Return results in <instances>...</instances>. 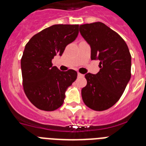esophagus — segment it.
<instances>
[{
  "mask_svg": "<svg viewBox=\"0 0 146 146\" xmlns=\"http://www.w3.org/2000/svg\"><path fill=\"white\" fill-rule=\"evenodd\" d=\"M78 76H83V75H82V74H81V73H78Z\"/></svg>",
  "mask_w": 146,
  "mask_h": 146,
  "instance_id": "34e87169",
  "label": "esophagus"
}]
</instances>
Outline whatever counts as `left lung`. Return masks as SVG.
Instances as JSON below:
<instances>
[{"instance_id": "8db88e82", "label": "left lung", "mask_w": 146, "mask_h": 146, "mask_svg": "<svg viewBox=\"0 0 146 146\" xmlns=\"http://www.w3.org/2000/svg\"><path fill=\"white\" fill-rule=\"evenodd\" d=\"M80 32L91 47V59L100 61L97 74L85 75L82 100L94 111H104L117 102L130 80L131 55L124 40L101 22L80 25Z\"/></svg>"}]
</instances>
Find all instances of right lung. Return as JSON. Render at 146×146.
<instances>
[{"mask_svg": "<svg viewBox=\"0 0 146 146\" xmlns=\"http://www.w3.org/2000/svg\"><path fill=\"white\" fill-rule=\"evenodd\" d=\"M79 33V25H53L31 38L21 58L23 86L26 97L37 108L57 110L64 103L65 92L77 77L76 71H60L52 59L61 56Z\"/></svg>", "mask_w": 146, "mask_h": 146, "instance_id": "add662e5", "label": "right lung"}]
</instances>
